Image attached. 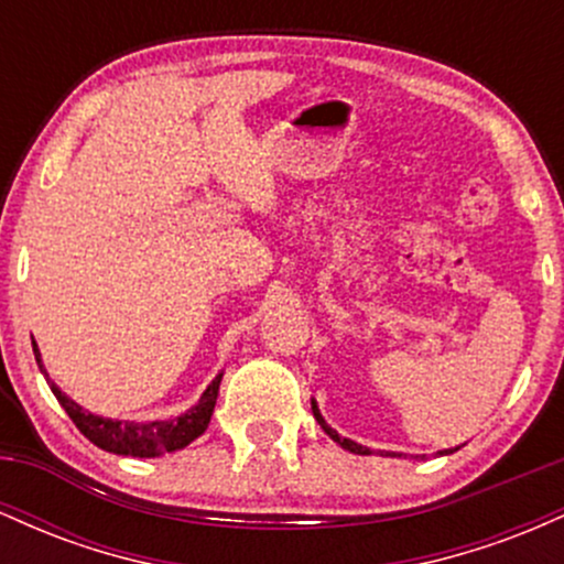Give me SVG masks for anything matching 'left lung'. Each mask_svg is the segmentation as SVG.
Here are the masks:
<instances>
[{
	"label": "left lung",
	"instance_id": "obj_1",
	"mask_svg": "<svg viewBox=\"0 0 564 564\" xmlns=\"http://www.w3.org/2000/svg\"><path fill=\"white\" fill-rule=\"evenodd\" d=\"M310 405H313V416H315V422L321 424V430L326 432V435L332 437L336 445H341V448L349 451V453H358V456H373L371 448H366V445L355 443V440H349V437H341L339 432L334 430V426H328V424H326V419L321 416V408H318V403H315V400H310ZM458 448H462V445H456V448H445V451H437V453H440V456H448V453H456ZM381 456H392V458L398 456V458H400V456H405V453H394V451H387V453H381ZM411 458H424V456H411Z\"/></svg>",
	"mask_w": 564,
	"mask_h": 564
}]
</instances>
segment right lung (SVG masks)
Listing matches in <instances>:
<instances>
[{"label":"right lung","mask_w":564,"mask_h":564,"mask_svg":"<svg viewBox=\"0 0 564 564\" xmlns=\"http://www.w3.org/2000/svg\"><path fill=\"white\" fill-rule=\"evenodd\" d=\"M34 358L39 364V371L47 377V384L57 403L66 408L70 422L79 426V432L89 443H95L97 448L116 453V456H134V458H156L164 453L183 451L185 445H191L193 440L200 437L206 432V426L212 422V413H215V403L219 394V381L223 373H217L212 379V384L206 387L204 394L198 398V403L187 408L185 413L174 419H156V422H127V419H111V416H97V413L82 408L76 400H70L55 381H50L47 368L42 364V352H39L34 341Z\"/></svg>","instance_id":"obj_1"}]
</instances>
